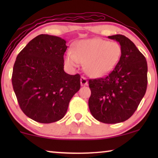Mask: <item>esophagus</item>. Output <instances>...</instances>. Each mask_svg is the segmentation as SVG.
Listing matches in <instances>:
<instances>
[{
  "instance_id": "obj_1",
  "label": "esophagus",
  "mask_w": 158,
  "mask_h": 158,
  "mask_svg": "<svg viewBox=\"0 0 158 158\" xmlns=\"http://www.w3.org/2000/svg\"><path fill=\"white\" fill-rule=\"evenodd\" d=\"M88 82L87 81V79H86L85 77L82 76L81 77V85L82 86H85V85H88Z\"/></svg>"
}]
</instances>
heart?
I'll use <instances>...</instances> for the list:
<instances>
[{
  "label": "heart",
  "instance_id": "obj_1",
  "mask_svg": "<svg viewBox=\"0 0 158 158\" xmlns=\"http://www.w3.org/2000/svg\"><path fill=\"white\" fill-rule=\"evenodd\" d=\"M122 49L116 42H110L101 39L80 40L75 45V52L68 51L64 55V62L70 68H77L85 63L88 75L100 77L109 74L119 61Z\"/></svg>",
  "mask_w": 158,
  "mask_h": 158
}]
</instances>
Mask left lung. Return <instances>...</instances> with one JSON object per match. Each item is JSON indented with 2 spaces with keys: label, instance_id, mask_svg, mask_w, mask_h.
<instances>
[{
  "label": "left lung",
  "instance_id": "obj_1",
  "mask_svg": "<svg viewBox=\"0 0 158 158\" xmlns=\"http://www.w3.org/2000/svg\"><path fill=\"white\" fill-rule=\"evenodd\" d=\"M108 38L119 43L120 60L109 75L90 80L88 106L92 116L105 124H116L130 118L145 94L148 64L131 41L116 34Z\"/></svg>",
  "mask_w": 158,
  "mask_h": 158
}]
</instances>
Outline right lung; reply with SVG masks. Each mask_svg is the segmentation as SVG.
Returning a JSON list of instances; mask_svg holds the SVG:
<instances>
[{"instance_id":"add662e5","label":"right lung","mask_w":158,"mask_h":158,"mask_svg":"<svg viewBox=\"0 0 158 158\" xmlns=\"http://www.w3.org/2000/svg\"><path fill=\"white\" fill-rule=\"evenodd\" d=\"M67 48L61 37L40 34L17 56L13 88L21 110L34 121L49 124L61 119L80 90V75H71L64 70Z\"/></svg>"}]
</instances>
